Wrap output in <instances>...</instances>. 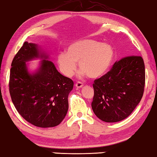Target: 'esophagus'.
Masks as SVG:
<instances>
[{"label":"esophagus","instance_id":"obj_1","mask_svg":"<svg viewBox=\"0 0 157 157\" xmlns=\"http://www.w3.org/2000/svg\"><path fill=\"white\" fill-rule=\"evenodd\" d=\"M83 86V83H81V82H79V81H78L76 83V87L78 88V89H79V88H81Z\"/></svg>","mask_w":157,"mask_h":157}]
</instances>
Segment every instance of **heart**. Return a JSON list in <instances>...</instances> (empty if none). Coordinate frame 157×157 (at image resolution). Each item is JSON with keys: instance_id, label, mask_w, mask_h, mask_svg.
<instances>
[{"instance_id": "b5f03b06", "label": "heart", "mask_w": 157, "mask_h": 157, "mask_svg": "<svg viewBox=\"0 0 157 157\" xmlns=\"http://www.w3.org/2000/svg\"><path fill=\"white\" fill-rule=\"evenodd\" d=\"M113 47L93 40H83L69 45L67 54L60 53L57 64L60 71L67 77L74 76L77 69L76 63L81 69L80 76L88 75L96 78L103 76L112 62Z\"/></svg>"}]
</instances>
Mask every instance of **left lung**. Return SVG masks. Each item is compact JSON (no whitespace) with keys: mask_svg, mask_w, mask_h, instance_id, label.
<instances>
[{"mask_svg":"<svg viewBox=\"0 0 157 157\" xmlns=\"http://www.w3.org/2000/svg\"><path fill=\"white\" fill-rule=\"evenodd\" d=\"M144 84L145 68L142 56H126L117 61L110 71L94 81L93 111L106 122L125 119L142 99Z\"/></svg>","mask_w":157,"mask_h":157,"instance_id":"8db88e82","label":"left lung"}]
</instances>
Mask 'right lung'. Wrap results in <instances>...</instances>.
<instances>
[{"mask_svg": "<svg viewBox=\"0 0 157 157\" xmlns=\"http://www.w3.org/2000/svg\"><path fill=\"white\" fill-rule=\"evenodd\" d=\"M41 58L35 72L28 71L27 62ZM49 56L37 44L25 42L11 63L9 90L19 114L39 128L59 124L69 108L68 96L74 82L56 69Z\"/></svg>", "mask_w": 157, "mask_h": 157, "instance_id": "add662e5", "label": "right lung"}]
</instances>
